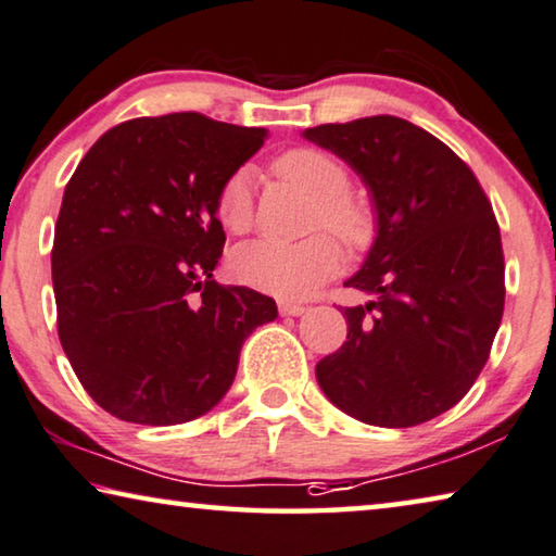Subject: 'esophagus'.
I'll return each instance as SVG.
<instances>
[{
	"mask_svg": "<svg viewBox=\"0 0 556 556\" xmlns=\"http://www.w3.org/2000/svg\"><path fill=\"white\" fill-rule=\"evenodd\" d=\"M306 312V306L294 304V302H279V314L281 316H302Z\"/></svg>",
	"mask_w": 556,
	"mask_h": 556,
	"instance_id": "esophagus-1",
	"label": "esophagus"
}]
</instances>
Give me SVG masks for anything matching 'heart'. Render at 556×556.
<instances>
[{"mask_svg": "<svg viewBox=\"0 0 556 556\" xmlns=\"http://www.w3.org/2000/svg\"><path fill=\"white\" fill-rule=\"evenodd\" d=\"M279 178L299 185L316 200L314 223L329 227L349 247L371 235V213L351 195V175L339 157L316 148H294L275 161ZM215 213L225 230L244 235L254 223V192L250 170H235L219 185ZM341 247L331 235H314L302 242L254 240L237 247L230 269L237 281L281 299L314 294L341 267Z\"/></svg>", "mask_w": 556, "mask_h": 556, "instance_id": "obj_1", "label": "heart"}]
</instances>
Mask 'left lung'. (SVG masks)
Here are the masks:
<instances>
[{"mask_svg": "<svg viewBox=\"0 0 556 556\" xmlns=\"http://www.w3.org/2000/svg\"><path fill=\"white\" fill-rule=\"evenodd\" d=\"M366 182L376 240L343 287L349 333L316 364L337 408L381 428L426 422L470 391L505 309V257L492 205L443 140L395 116L306 128Z\"/></svg>", "mask_w": 556, "mask_h": 556, "instance_id": "8db88e82", "label": "left lung"}]
</instances>
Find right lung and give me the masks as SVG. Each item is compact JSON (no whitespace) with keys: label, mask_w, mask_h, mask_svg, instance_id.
I'll use <instances>...</instances> for the list:
<instances>
[{"label":"right lung","mask_w":556,"mask_h":556,"mask_svg":"<svg viewBox=\"0 0 556 556\" xmlns=\"http://www.w3.org/2000/svg\"><path fill=\"white\" fill-rule=\"evenodd\" d=\"M264 138L200 113L134 118L105 130L68 180L51 250L59 339L111 416H205L230 391L244 339L277 319L275 299L213 279L217 190Z\"/></svg>","instance_id":"obj_1"}]
</instances>
